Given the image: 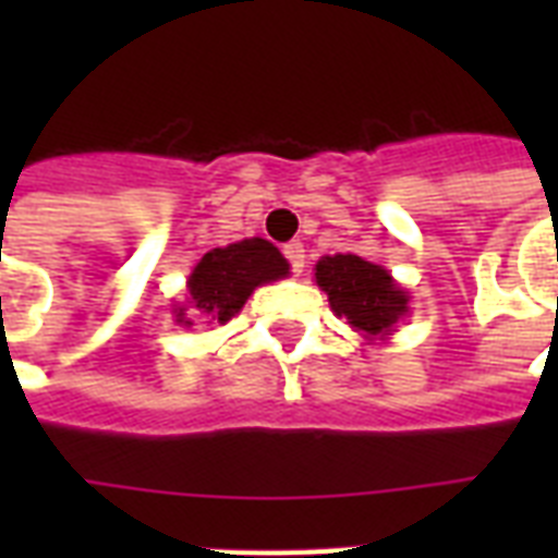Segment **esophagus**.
Segmentation results:
<instances>
[{
  "label": "esophagus",
  "instance_id": "esophagus-1",
  "mask_svg": "<svg viewBox=\"0 0 558 558\" xmlns=\"http://www.w3.org/2000/svg\"><path fill=\"white\" fill-rule=\"evenodd\" d=\"M283 257H287L289 266H292V271H295V275H301V271H304L306 254H304V245L298 243V240H292V243L283 245Z\"/></svg>",
  "mask_w": 558,
  "mask_h": 558
}]
</instances>
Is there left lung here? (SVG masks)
I'll return each mask as SVG.
<instances>
[{
    "label": "left lung",
    "instance_id": "8db88e82",
    "mask_svg": "<svg viewBox=\"0 0 558 558\" xmlns=\"http://www.w3.org/2000/svg\"><path fill=\"white\" fill-rule=\"evenodd\" d=\"M315 280L330 295L332 313L348 318V324L365 336L388 332L399 315L408 313V295L390 280L388 271L356 254L318 260Z\"/></svg>",
    "mask_w": 558,
    "mask_h": 558
}]
</instances>
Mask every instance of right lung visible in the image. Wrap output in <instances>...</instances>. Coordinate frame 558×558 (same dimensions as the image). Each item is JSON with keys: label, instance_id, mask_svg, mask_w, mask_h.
<instances>
[{"label": "right lung", "instance_id": "add662e5", "mask_svg": "<svg viewBox=\"0 0 558 558\" xmlns=\"http://www.w3.org/2000/svg\"><path fill=\"white\" fill-rule=\"evenodd\" d=\"M287 275L289 263L269 240H260V236L240 240V243L214 248L202 257L187 280L191 306L199 310L202 315H208L210 322L226 324L231 315L240 313V306L252 295L254 287L287 278ZM177 315L179 322H185L182 310Z\"/></svg>", "mask_w": 558, "mask_h": 558}]
</instances>
